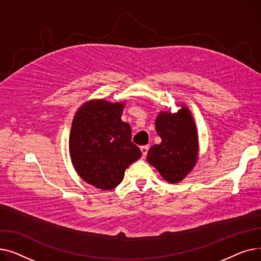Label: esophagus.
Masks as SVG:
<instances>
[{
	"instance_id": "1",
	"label": "esophagus",
	"mask_w": 261,
	"mask_h": 261,
	"mask_svg": "<svg viewBox=\"0 0 261 261\" xmlns=\"http://www.w3.org/2000/svg\"><path fill=\"white\" fill-rule=\"evenodd\" d=\"M141 150H142V153H143V158H146V155L148 153V150H149V146H147V145L142 146Z\"/></svg>"
}]
</instances>
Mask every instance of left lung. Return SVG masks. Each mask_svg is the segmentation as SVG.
<instances>
[{"label":"left lung","instance_id":"8db88e82","mask_svg":"<svg viewBox=\"0 0 261 261\" xmlns=\"http://www.w3.org/2000/svg\"><path fill=\"white\" fill-rule=\"evenodd\" d=\"M162 143L149 149L147 161L169 183H179L194 168L198 156L195 121L186 107L179 112H162L155 119Z\"/></svg>","mask_w":261,"mask_h":261}]
</instances>
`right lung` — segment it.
I'll return each instance as SVG.
<instances>
[{
    "label": "right lung",
    "instance_id": "add662e5",
    "mask_svg": "<svg viewBox=\"0 0 261 261\" xmlns=\"http://www.w3.org/2000/svg\"><path fill=\"white\" fill-rule=\"evenodd\" d=\"M122 109V103L92 100L81 106L72 123L73 166L82 180L103 190L116 187L126 168L142 156L130 125L121 120Z\"/></svg>",
    "mask_w": 261,
    "mask_h": 261
}]
</instances>
